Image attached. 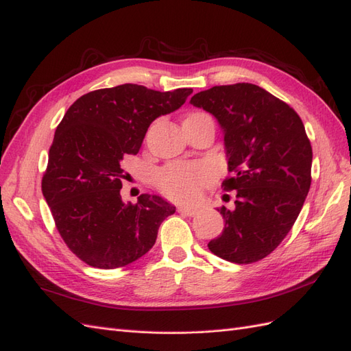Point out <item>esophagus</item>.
I'll list each match as a JSON object with an SVG mask.
<instances>
[{
	"mask_svg": "<svg viewBox=\"0 0 351 351\" xmlns=\"http://www.w3.org/2000/svg\"><path fill=\"white\" fill-rule=\"evenodd\" d=\"M178 213L182 214V216L192 217V216H195V214H197V208H194V207H179Z\"/></svg>",
	"mask_w": 351,
	"mask_h": 351,
	"instance_id": "esophagus-1",
	"label": "esophagus"
}]
</instances>
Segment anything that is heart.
Segmentation results:
<instances>
[{
	"instance_id": "1",
	"label": "heart",
	"mask_w": 351,
	"mask_h": 351,
	"mask_svg": "<svg viewBox=\"0 0 351 351\" xmlns=\"http://www.w3.org/2000/svg\"><path fill=\"white\" fill-rule=\"evenodd\" d=\"M214 175L216 172L210 165L175 163L160 169L154 176V184L171 199L189 202L197 199L201 189L211 184Z\"/></svg>"
}]
</instances>
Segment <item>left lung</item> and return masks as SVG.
Returning a JSON list of instances; mask_svg holds the SVG:
<instances>
[{"label": "left lung", "mask_w": 351, "mask_h": 351, "mask_svg": "<svg viewBox=\"0 0 351 351\" xmlns=\"http://www.w3.org/2000/svg\"><path fill=\"white\" fill-rule=\"evenodd\" d=\"M189 104L217 119L232 173L223 186L236 191L233 208H217L224 229L208 250L229 263H256L287 236L311 188L312 147L303 122L251 83L214 86Z\"/></svg>", "instance_id": "obj_1"}]
</instances>
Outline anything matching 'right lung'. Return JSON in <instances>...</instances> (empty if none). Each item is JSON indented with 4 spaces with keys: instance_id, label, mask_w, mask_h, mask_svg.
<instances>
[{
    "instance_id": "1",
    "label": "right lung",
    "mask_w": 351,
    "mask_h": 351,
    "mask_svg": "<svg viewBox=\"0 0 351 351\" xmlns=\"http://www.w3.org/2000/svg\"><path fill=\"white\" fill-rule=\"evenodd\" d=\"M192 88L157 92L121 84L90 92L65 112L53 135L42 192L70 251L90 267L114 269L149 252L175 206L143 194L121 198L123 157L137 154L150 123L179 109Z\"/></svg>"
}]
</instances>
